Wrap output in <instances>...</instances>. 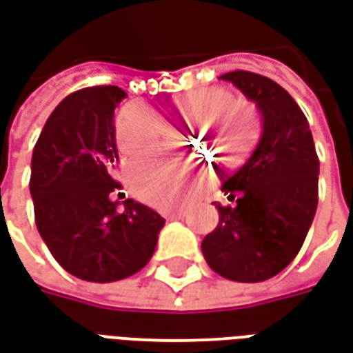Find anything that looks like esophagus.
<instances>
[{
    "instance_id": "1",
    "label": "esophagus",
    "mask_w": 353,
    "mask_h": 353,
    "mask_svg": "<svg viewBox=\"0 0 353 353\" xmlns=\"http://www.w3.org/2000/svg\"><path fill=\"white\" fill-rule=\"evenodd\" d=\"M162 215H164L166 219H181V217H183V212H181V210H164Z\"/></svg>"
}]
</instances>
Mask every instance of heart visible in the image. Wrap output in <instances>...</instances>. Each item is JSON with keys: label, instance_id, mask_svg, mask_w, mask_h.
Segmentation results:
<instances>
[{"label": "heart", "instance_id": "b5f03b06", "mask_svg": "<svg viewBox=\"0 0 353 353\" xmlns=\"http://www.w3.org/2000/svg\"><path fill=\"white\" fill-rule=\"evenodd\" d=\"M179 115L194 119L206 128V143L225 164H238L250 154L259 134V119L252 103L230 98L223 88L206 87L181 94L176 101ZM216 124L214 125L213 123ZM161 123L143 105H126L115 121V139L124 157H138L157 143ZM126 183L139 200L168 204L181 187V162L141 159L126 170Z\"/></svg>", "mask_w": 353, "mask_h": 353}]
</instances>
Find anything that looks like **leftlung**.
Returning <instances> with one entry per match:
<instances>
[{"instance_id": "1", "label": "left lung", "mask_w": 353, "mask_h": 353, "mask_svg": "<svg viewBox=\"0 0 353 353\" xmlns=\"http://www.w3.org/2000/svg\"><path fill=\"white\" fill-rule=\"evenodd\" d=\"M255 101L263 134L252 157L223 181L234 206L202 240L210 268L242 283L265 281L295 259L318 208L319 161L306 117L291 94L252 72L221 75Z\"/></svg>"}]
</instances>
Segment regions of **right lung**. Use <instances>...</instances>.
Listing matches in <instances>:
<instances>
[{
	"label": "right lung",
	"instance_id": "right-lung-1",
	"mask_svg": "<svg viewBox=\"0 0 353 353\" xmlns=\"http://www.w3.org/2000/svg\"><path fill=\"white\" fill-rule=\"evenodd\" d=\"M123 88L90 87L65 96L43 126L32 154L35 225L58 265L75 278L108 283L153 257L164 219L136 200L124 206L111 168L119 161L115 108Z\"/></svg>",
	"mask_w": 353,
	"mask_h": 353
}]
</instances>
